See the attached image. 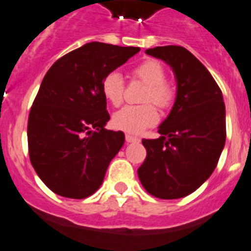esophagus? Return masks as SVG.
I'll return each mask as SVG.
<instances>
[{
    "mask_svg": "<svg viewBox=\"0 0 251 251\" xmlns=\"http://www.w3.org/2000/svg\"><path fill=\"white\" fill-rule=\"evenodd\" d=\"M125 139L127 143H139V141H140V139H139L138 136H134V135H130V134H126Z\"/></svg>",
    "mask_w": 251,
    "mask_h": 251,
    "instance_id": "1",
    "label": "esophagus"
}]
</instances>
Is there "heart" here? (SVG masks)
<instances>
[{
	"mask_svg": "<svg viewBox=\"0 0 251 251\" xmlns=\"http://www.w3.org/2000/svg\"><path fill=\"white\" fill-rule=\"evenodd\" d=\"M132 80H140L147 84L141 96L144 104L126 106L113 115V125L120 130L130 134H139L145 128L155 125L158 121L159 110L167 111L173 106L176 99V89L169 80L165 79L167 72L162 63L155 59H147L132 67L130 71ZM102 95L112 106L119 107L124 101L125 95V80L117 72H110L102 78Z\"/></svg>",
	"mask_w": 251,
	"mask_h": 251,
	"instance_id": "b5f03b06",
	"label": "heart"
}]
</instances>
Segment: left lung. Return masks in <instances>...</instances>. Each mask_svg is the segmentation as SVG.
<instances>
[{"instance_id": "obj_1", "label": "left lung", "mask_w": 251, "mask_h": 251, "mask_svg": "<svg viewBox=\"0 0 251 251\" xmlns=\"http://www.w3.org/2000/svg\"><path fill=\"white\" fill-rule=\"evenodd\" d=\"M177 77V99L159 126L158 139H143L147 158L138 169L149 195L160 200L188 196L215 171L226 140L225 103L216 80L191 51L178 45L148 49Z\"/></svg>"}]
</instances>
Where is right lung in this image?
Masks as SVG:
<instances>
[{
  "label": "right lung",
  "instance_id": "1",
  "mask_svg": "<svg viewBox=\"0 0 251 251\" xmlns=\"http://www.w3.org/2000/svg\"><path fill=\"white\" fill-rule=\"evenodd\" d=\"M140 48L88 43L56 60L45 74L27 121L30 162L54 193L83 200L103 182L125 141L104 128L110 120L102 78Z\"/></svg>",
  "mask_w": 251,
  "mask_h": 251
}]
</instances>
